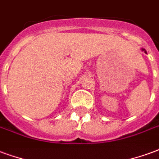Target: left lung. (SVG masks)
I'll return each mask as SVG.
<instances>
[{
  "mask_svg": "<svg viewBox=\"0 0 159 159\" xmlns=\"http://www.w3.org/2000/svg\"><path fill=\"white\" fill-rule=\"evenodd\" d=\"M142 51H144V52H145V53H147V51H146V50H144V49H142Z\"/></svg>",
  "mask_w": 159,
  "mask_h": 159,
  "instance_id": "obj_1",
  "label": "left lung"
}]
</instances>
